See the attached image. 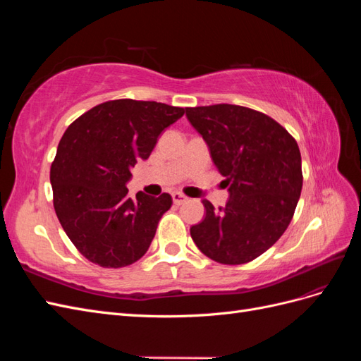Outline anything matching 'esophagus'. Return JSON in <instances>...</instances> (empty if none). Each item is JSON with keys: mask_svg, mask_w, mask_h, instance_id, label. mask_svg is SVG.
Segmentation results:
<instances>
[{"mask_svg": "<svg viewBox=\"0 0 361 361\" xmlns=\"http://www.w3.org/2000/svg\"><path fill=\"white\" fill-rule=\"evenodd\" d=\"M171 197H173V203L174 204H183L185 202L188 200L187 195H183L182 192H173Z\"/></svg>", "mask_w": 361, "mask_h": 361, "instance_id": "obj_1", "label": "esophagus"}]
</instances>
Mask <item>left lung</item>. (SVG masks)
Returning <instances> with one entry per match:
<instances>
[{
  "label": "left lung",
  "mask_w": 361,
  "mask_h": 361,
  "mask_svg": "<svg viewBox=\"0 0 361 361\" xmlns=\"http://www.w3.org/2000/svg\"><path fill=\"white\" fill-rule=\"evenodd\" d=\"M185 111L231 192L218 209L202 202L206 215L191 227L192 241L218 264H247L274 245L292 220L302 188L300 147L274 118L247 106Z\"/></svg>",
  "instance_id": "obj_1"
}]
</instances>
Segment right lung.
<instances>
[{
    "label": "right lung",
    "instance_id": "add662e5",
    "mask_svg": "<svg viewBox=\"0 0 361 361\" xmlns=\"http://www.w3.org/2000/svg\"><path fill=\"white\" fill-rule=\"evenodd\" d=\"M179 106L116 99L93 106L69 125L51 166L54 209L76 250L102 268L143 257L170 194H128L129 169L147 159L159 134L183 116Z\"/></svg>",
    "mask_w": 361,
    "mask_h": 361
}]
</instances>
